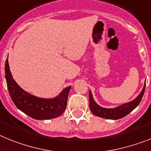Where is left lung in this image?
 Segmentation results:
<instances>
[{
  "label": "left lung",
  "mask_w": 151,
  "mask_h": 151,
  "mask_svg": "<svg viewBox=\"0 0 151 151\" xmlns=\"http://www.w3.org/2000/svg\"><path fill=\"white\" fill-rule=\"evenodd\" d=\"M145 86H146V81H145V85H144V87H143L141 92L134 99L128 102V103L120 105V106L115 107V108L109 109L103 108L96 103L93 97L91 90H90V92H89V106H90V111L93 115L103 118V119H112V120L122 119V118L124 117L125 115L130 113L132 110L134 109L138 106L141 99H142L144 93H145Z\"/></svg>",
  "instance_id": "8db88e82"
}]
</instances>
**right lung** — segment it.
<instances>
[{"label":"right lung","instance_id":"1","mask_svg":"<svg viewBox=\"0 0 151 151\" xmlns=\"http://www.w3.org/2000/svg\"><path fill=\"white\" fill-rule=\"evenodd\" d=\"M5 78L10 97L20 111L37 120L58 117L65 112L71 86L65 88L55 97L40 98L29 93L17 83L10 70L8 56L5 62Z\"/></svg>","mask_w":151,"mask_h":151}]
</instances>
